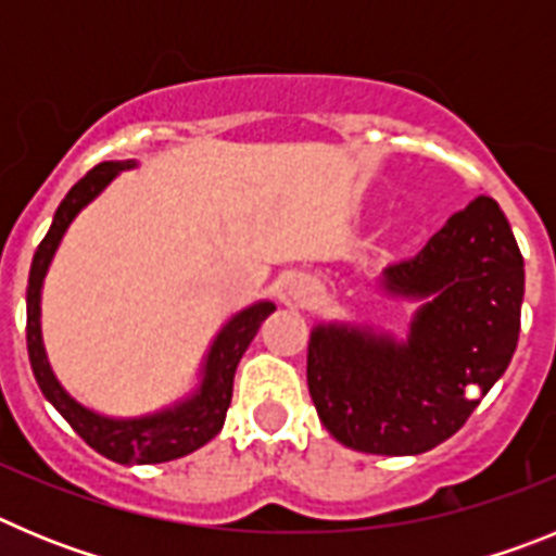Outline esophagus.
Returning a JSON list of instances; mask_svg holds the SVG:
<instances>
[{
	"label": "esophagus",
	"mask_w": 556,
	"mask_h": 556,
	"mask_svg": "<svg viewBox=\"0 0 556 556\" xmlns=\"http://www.w3.org/2000/svg\"><path fill=\"white\" fill-rule=\"evenodd\" d=\"M289 298H292L294 303L306 306V303H312L314 298H317V283H314L308 275H298V278H292V283H289Z\"/></svg>",
	"instance_id": "34e87169"
}]
</instances>
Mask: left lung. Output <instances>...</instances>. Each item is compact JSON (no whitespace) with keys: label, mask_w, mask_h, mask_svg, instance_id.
Instances as JSON below:
<instances>
[{"label":"left lung","mask_w":556,"mask_h":556,"mask_svg":"<svg viewBox=\"0 0 556 556\" xmlns=\"http://www.w3.org/2000/svg\"><path fill=\"white\" fill-rule=\"evenodd\" d=\"M378 289L420 303L406 339L365 323H317L308 392L342 445L415 456L456 434L513 362L523 255L498 203L479 194L415 258L387 267Z\"/></svg>","instance_id":"8db88e82"}]
</instances>
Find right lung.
I'll return each mask as SVG.
<instances>
[{
  "label": "right lung",
  "instance_id": "obj_1",
  "mask_svg": "<svg viewBox=\"0 0 556 556\" xmlns=\"http://www.w3.org/2000/svg\"><path fill=\"white\" fill-rule=\"evenodd\" d=\"M136 169V161H105L88 172L80 184L68 189L63 203L58 205L52 225H49L43 242L38 244L33 255L27 281V351L29 365L36 372V381L41 387L43 397L55 406L66 424L77 431L94 451H100L108 459L119 465H159V462L180 459L191 451L203 448L208 440L223 431L225 412L230 406L233 395V376L239 358L244 356L248 345L258 333V326L275 312L273 301H255L248 308L236 312L228 323L217 331L211 342L208 353L200 367L198 387L186 397L175 401L172 406H164L159 412L139 417H111L100 412L88 409L80 401L68 395L58 376L52 372V365L47 358L41 333V292L43 278L49 273V264L55 258L61 248L63 236L68 225L75 223L77 214L88 203H94L102 191L119 178L122 172Z\"/></svg>",
  "mask_w": 556,
  "mask_h": 556
}]
</instances>
